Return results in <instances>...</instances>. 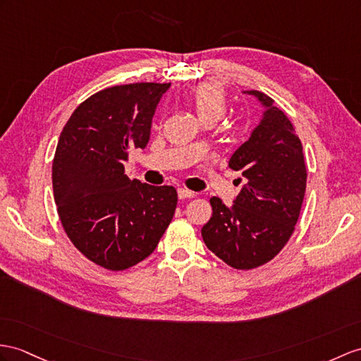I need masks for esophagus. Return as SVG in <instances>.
I'll use <instances>...</instances> for the list:
<instances>
[{"label":"esophagus","instance_id":"esophagus-1","mask_svg":"<svg viewBox=\"0 0 361 361\" xmlns=\"http://www.w3.org/2000/svg\"><path fill=\"white\" fill-rule=\"evenodd\" d=\"M178 196H179V199H192V197H196V192L190 191L187 188H179Z\"/></svg>","mask_w":361,"mask_h":361}]
</instances>
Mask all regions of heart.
I'll use <instances>...</instances> for the list:
<instances>
[{"mask_svg": "<svg viewBox=\"0 0 361 361\" xmlns=\"http://www.w3.org/2000/svg\"><path fill=\"white\" fill-rule=\"evenodd\" d=\"M192 109L197 113L199 119L216 118L221 119L226 110L225 93L216 84H202L191 94Z\"/></svg>", "mask_w": 361, "mask_h": 361, "instance_id": "heart-1", "label": "heart"}]
</instances>
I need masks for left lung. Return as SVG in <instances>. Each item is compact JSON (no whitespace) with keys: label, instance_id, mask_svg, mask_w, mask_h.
<instances>
[{"label":"left lung","instance_id":"left-lung-1","mask_svg":"<svg viewBox=\"0 0 361 361\" xmlns=\"http://www.w3.org/2000/svg\"><path fill=\"white\" fill-rule=\"evenodd\" d=\"M243 93L263 107L259 126L228 164L242 173L245 183L231 207L209 199L213 214L202 237L226 265L252 269L274 259L291 237L305 197L306 166L302 142L286 114L265 93Z\"/></svg>","mask_w":361,"mask_h":361}]
</instances>
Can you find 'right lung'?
Wrapping results in <instances>:
<instances>
[{
  "instance_id": "add662e5",
  "label": "right lung",
  "mask_w": 361,
  "mask_h": 361,
  "mask_svg": "<svg viewBox=\"0 0 361 361\" xmlns=\"http://www.w3.org/2000/svg\"><path fill=\"white\" fill-rule=\"evenodd\" d=\"M170 84L114 85L78 105L59 136L51 182L61 224L84 256L122 271L150 256L178 205L173 187L124 174V162L150 139Z\"/></svg>"
}]
</instances>
